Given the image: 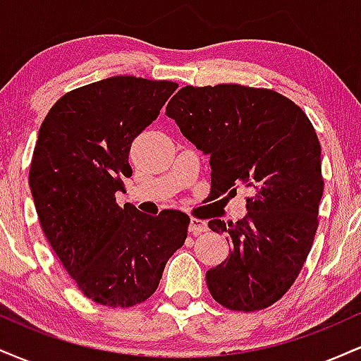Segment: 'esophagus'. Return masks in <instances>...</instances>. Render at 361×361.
<instances>
[{
	"mask_svg": "<svg viewBox=\"0 0 361 361\" xmlns=\"http://www.w3.org/2000/svg\"><path fill=\"white\" fill-rule=\"evenodd\" d=\"M190 233L192 234H198V233H205V231H209V226H207L205 221H202V219H192L190 221Z\"/></svg>",
	"mask_w": 361,
	"mask_h": 361,
	"instance_id": "1",
	"label": "esophagus"
}]
</instances>
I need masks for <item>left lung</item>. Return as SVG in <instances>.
I'll use <instances>...</instances> for the list:
<instances>
[{
    "label": "left lung",
    "mask_w": 361,
    "mask_h": 361,
    "mask_svg": "<svg viewBox=\"0 0 361 361\" xmlns=\"http://www.w3.org/2000/svg\"><path fill=\"white\" fill-rule=\"evenodd\" d=\"M166 115L210 156L215 197L243 185L256 192L241 221L209 222L233 246L207 271L210 295L231 310L270 307L299 276L319 226L324 181L312 123L283 94L241 85L185 86Z\"/></svg>",
    "instance_id": "8db88e82"
}]
</instances>
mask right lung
Masks as SVG:
<instances>
[{
    "label": "right lung",
    "mask_w": 361,
    "mask_h": 361,
    "mask_svg": "<svg viewBox=\"0 0 361 361\" xmlns=\"http://www.w3.org/2000/svg\"><path fill=\"white\" fill-rule=\"evenodd\" d=\"M176 88L106 78L61 97L40 126L28 175L37 215L66 271L97 304L147 300L188 234L190 217L180 210L154 217L115 198L132 176V142Z\"/></svg>",
    "instance_id": "1"
}]
</instances>
